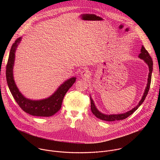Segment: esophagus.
Instances as JSON below:
<instances>
[{"mask_svg": "<svg viewBox=\"0 0 160 160\" xmlns=\"http://www.w3.org/2000/svg\"><path fill=\"white\" fill-rule=\"evenodd\" d=\"M80 75H81V77H82L83 78H87V77H88V76L90 75V72L88 70H84L82 71Z\"/></svg>", "mask_w": 160, "mask_h": 160, "instance_id": "1", "label": "esophagus"}]
</instances>
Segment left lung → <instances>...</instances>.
<instances>
[{"mask_svg":"<svg viewBox=\"0 0 160 160\" xmlns=\"http://www.w3.org/2000/svg\"><path fill=\"white\" fill-rule=\"evenodd\" d=\"M139 58L142 60L144 61V62L148 64L149 67V75H148V83L146 87L144 90V94L139 101V104L135 106L132 109L125 112V113H122V114H112V115H106V114L102 113L100 112L96 108L93 99L91 98L90 96V104H91V111H92V113L97 118L104 120V121H108V122H112V121H115V120H124L128 117L130 115H131L132 113H133L137 109L139 108V107L142 104L144 101L146 99V97L147 96L148 94V91L150 88V85H151V75H152V68H153V62L151 57L150 56L149 52L147 51V50L144 48V47L142 46L141 49V53L139 54Z\"/></svg>","mask_w":160,"mask_h":160,"instance_id":"8db88e82","label":"left lung"}]
</instances>
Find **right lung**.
I'll use <instances>...</instances> for the list:
<instances>
[{"mask_svg":"<svg viewBox=\"0 0 160 160\" xmlns=\"http://www.w3.org/2000/svg\"><path fill=\"white\" fill-rule=\"evenodd\" d=\"M22 37L18 38L12 44L6 66V79L11 92L19 107L25 112L35 117H48L54 115L61 108L63 98L68 90L76 81L72 77L62 83L50 97L41 100H32L25 98L19 90L14 80L13 68L15 52Z\"/></svg>","mask_w":160,"mask_h":160,"instance_id":"obj_1","label":"right lung"}]
</instances>
